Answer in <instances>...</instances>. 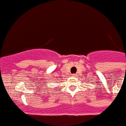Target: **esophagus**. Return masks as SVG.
I'll use <instances>...</instances> for the list:
<instances>
[{"label":"esophagus","mask_w":126,"mask_h":126,"mask_svg":"<svg viewBox=\"0 0 126 126\" xmlns=\"http://www.w3.org/2000/svg\"><path fill=\"white\" fill-rule=\"evenodd\" d=\"M76 75H77L76 74H73V76H74V77H76Z\"/></svg>","instance_id":"1"}]
</instances>
